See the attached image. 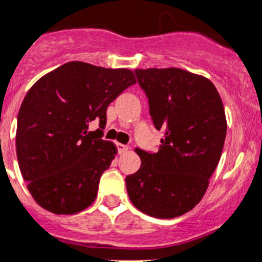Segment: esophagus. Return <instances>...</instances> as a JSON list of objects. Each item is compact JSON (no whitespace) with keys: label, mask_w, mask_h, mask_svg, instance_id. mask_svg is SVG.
Returning <instances> with one entry per match:
<instances>
[{"label":"esophagus","mask_w":262,"mask_h":262,"mask_svg":"<svg viewBox=\"0 0 262 262\" xmlns=\"http://www.w3.org/2000/svg\"><path fill=\"white\" fill-rule=\"evenodd\" d=\"M117 150H119L120 154H124L129 150V146L123 145V143H117Z\"/></svg>","instance_id":"1"}]
</instances>
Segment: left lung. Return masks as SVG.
Masks as SVG:
<instances>
[{
  "label": "left lung",
  "instance_id": "1",
  "mask_svg": "<svg viewBox=\"0 0 262 262\" xmlns=\"http://www.w3.org/2000/svg\"><path fill=\"white\" fill-rule=\"evenodd\" d=\"M134 72L164 137L158 152L136 148L141 168L126 176V191L143 213L174 219L191 211L208 189L226 137L224 104L204 76L181 68Z\"/></svg>",
  "mask_w": 262,
  "mask_h": 262
}]
</instances>
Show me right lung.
<instances>
[{
  "instance_id": "1",
  "label": "right lung",
  "mask_w": 262,
  "mask_h": 262,
  "mask_svg": "<svg viewBox=\"0 0 262 262\" xmlns=\"http://www.w3.org/2000/svg\"><path fill=\"white\" fill-rule=\"evenodd\" d=\"M133 84L126 68L68 62L28 90L18 114L16 156L29 192L46 211L75 214L94 202L117 151L101 129L88 126L106 124L108 104Z\"/></svg>"
}]
</instances>
